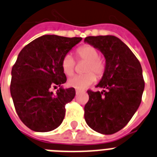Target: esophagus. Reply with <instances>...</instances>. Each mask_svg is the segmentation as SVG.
<instances>
[{
    "label": "esophagus",
    "mask_w": 157,
    "mask_h": 157,
    "mask_svg": "<svg viewBox=\"0 0 157 157\" xmlns=\"http://www.w3.org/2000/svg\"><path fill=\"white\" fill-rule=\"evenodd\" d=\"M81 90H76V94H80V93H81Z\"/></svg>",
    "instance_id": "obj_1"
}]
</instances>
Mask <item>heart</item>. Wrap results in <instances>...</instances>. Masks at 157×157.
I'll return each instance as SVG.
<instances>
[{
    "mask_svg": "<svg viewBox=\"0 0 157 157\" xmlns=\"http://www.w3.org/2000/svg\"><path fill=\"white\" fill-rule=\"evenodd\" d=\"M77 60H85L84 72L82 75H76L68 80L67 83L71 87L77 90L86 89L96 81V76L101 78L105 72V62L99 56V52L91 45H84L77 48L76 51ZM76 67V61L71 55L67 54L61 60V68L67 76L73 74ZM95 73V75H94Z\"/></svg>",
    "mask_w": 157,
    "mask_h": 157,
    "instance_id": "b5f03b06",
    "label": "heart"
}]
</instances>
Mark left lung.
<instances>
[{"instance_id":"left-lung-1","label":"left lung","mask_w":157,"mask_h":157,"mask_svg":"<svg viewBox=\"0 0 157 157\" xmlns=\"http://www.w3.org/2000/svg\"><path fill=\"white\" fill-rule=\"evenodd\" d=\"M85 42L98 48L105 58V72L97 88L88 90L85 119L89 127L112 135L129 123L140 105L144 80L138 59L120 39L112 35L89 36Z\"/></svg>"}]
</instances>
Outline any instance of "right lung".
<instances>
[{"label":"right lung","mask_w":157,"mask_h":157,"mask_svg":"<svg viewBox=\"0 0 157 157\" xmlns=\"http://www.w3.org/2000/svg\"><path fill=\"white\" fill-rule=\"evenodd\" d=\"M82 38L43 35L25 46L12 67L10 94L19 118L34 132L56 129L74 98V88L51 90L67 81L61 68L63 57Z\"/></svg>","instance_id":"1"}]
</instances>
